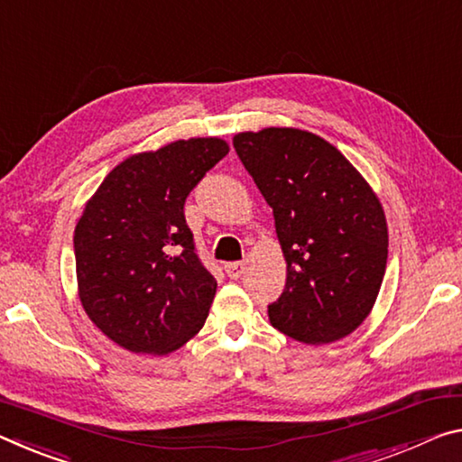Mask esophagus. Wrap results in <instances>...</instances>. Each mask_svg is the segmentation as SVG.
Here are the masks:
<instances>
[{
	"label": "esophagus",
	"instance_id": "esophagus-1",
	"mask_svg": "<svg viewBox=\"0 0 462 462\" xmlns=\"http://www.w3.org/2000/svg\"><path fill=\"white\" fill-rule=\"evenodd\" d=\"M245 269H246V265L243 261H236V263H228V265H226V273H228V277L230 280H238L240 275L245 273Z\"/></svg>",
	"mask_w": 462,
	"mask_h": 462
}]
</instances>
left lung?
Returning <instances> with one entry per match:
<instances>
[{
  "mask_svg": "<svg viewBox=\"0 0 462 462\" xmlns=\"http://www.w3.org/2000/svg\"><path fill=\"white\" fill-rule=\"evenodd\" d=\"M234 150L273 209L288 275L269 320L320 346L356 331L383 285L389 230L378 197L343 153L302 129L234 135Z\"/></svg>",
  "mask_w": 462,
  "mask_h": 462,
  "instance_id": "left-lung-1",
  "label": "left lung"
}]
</instances>
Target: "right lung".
I'll use <instances>...</instances> for the list:
<instances>
[{"mask_svg":"<svg viewBox=\"0 0 462 462\" xmlns=\"http://www.w3.org/2000/svg\"><path fill=\"white\" fill-rule=\"evenodd\" d=\"M226 153L217 137L135 153L86 203L73 234L79 300L116 346L171 354L205 325L217 283L197 257L185 201Z\"/></svg>","mask_w":462,"mask_h":462,"instance_id":"add662e5","label":"right lung"}]
</instances>
